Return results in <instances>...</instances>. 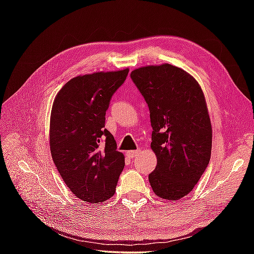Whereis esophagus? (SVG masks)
<instances>
[{"label":"esophagus","mask_w":254,"mask_h":254,"mask_svg":"<svg viewBox=\"0 0 254 254\" xmlns=\"http://www.w3.org/2000/svg\"><path fill=\"white\" fill-rule=\"evenodd\" d=\"M139 154H141V150H139V149L128 150V152H127V156L128 158H135L136 156H138Z\"/></svg>","instance_id":"34e87169"}]
</instances>
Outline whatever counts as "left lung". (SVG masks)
<instances>
[{
    "mask_svg": "<svg viewBox=\"0 0 254 254\" xmlns=\"http://www.w3.org/2000/svg\"><path fill=\"white\" fill-rule=\"evenodd\" d=\"M131 78L150 113V147L157 157L150 187L161 198L180 199L210 159L213 133L203 90L192 75L168 63L138 67Z\"/></svg>",
    "mask_w": 254,
    "mask_h": 254,
    "instance_id": "8db88e82",
    "label": "left lung"
}]
</instances>
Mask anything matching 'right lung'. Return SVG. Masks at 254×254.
<instances>
[{"instance_id":"1","label":"right lung","mask_w":254,"mask_h":254,"mask_svg":"<svg viewBox=\"0 0 254 254\" xmlns=\"http://www.w3.org/2000/svg\"><path fill=\"white\" fill-rule=\"evenodd\" d=\"M128 68L96 72L72 78L57 94L50 118V150L59 174L75 195L100 203L116 192L124 168L105 128L112 95L124 83Z\"/></svg>"}]
</instances>
